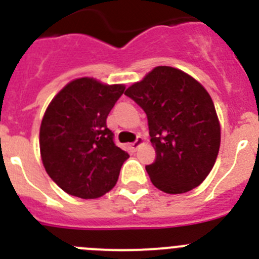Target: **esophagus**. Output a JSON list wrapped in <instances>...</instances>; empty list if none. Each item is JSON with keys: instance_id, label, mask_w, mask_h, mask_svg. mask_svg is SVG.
Masks as SVG:
<instances>
[{"instance_id": "obj_1", "label": "esophagus", "mask_w": 259, "mask_h": 259, "mask_svg": "<svg viewBox=\"0 0 259 259\" xmlns=\"http://www.w3.org/2000/svg\"><path fill=\"white\" fill-rule=\"evenodd\" d=\"M143 143H144L143 137H137L136 141H135V143H132L131 145H130V148H131V149L135 152V150H137V148H139V146H140Z\"/></svg>"}]
</instances>
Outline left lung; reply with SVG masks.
Instances as JSON below:
<instances>
[{"instance_id":"obj_1","label":"left lung","mask_w":259,"mask_h":259,"mask_svg":"<svg viewBox=\"0 0 259 259\" xmlns=\"http://www.w3.org/2000/svg\"><path fill=\"white\" fill-rule=\"evenodd\" d=\"M148 116L155 161L145 167L162 192L192 191L218 157L221 124L207 91L184 71L158 66L124 93Z\"/></svg>"}]
</instances>
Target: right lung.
<instances>
[{
  "mask_svg": "<svg viewBox=\"0 0 259 259\" xmlns=\"http://www.w3.org/2000/svg\"><path fill=\"white\" fill-rule=\"evenodd\" d=\"M124 88L80 77L63 87L48 106L40 127L41 159L66 193L98 198L118 182L130 155L115 145L106 119Z\"/></svg>",
  "mask_w": 259,
  "mask_h": 259,
  "instance_id": "right-lung-1",
  "label": "right lung"
}]
</instances>
